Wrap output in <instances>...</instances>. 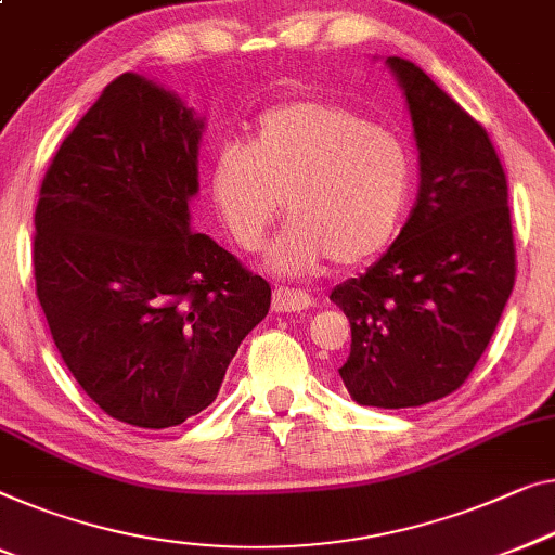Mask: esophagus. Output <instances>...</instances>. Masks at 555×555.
Here are the masks:
<instances>
[{
	"instance_id": "esophagus-1",
	"label": "esophagus",
	"mask_w": 555,
	"mask_h": 555,
	"mask_svg": "<svg viewBox=\"0 0 555 555\" xmlns=\"http://www.w3.org/2000/svg\"><path fill=\"white\" fill-rule=\"evenodd\" d=\"M312 308V297L302 291H293V287H275L272 293V310L278 312H300Z\"/></svg>"
}]
</instances>
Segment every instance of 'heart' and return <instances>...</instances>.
<instances>
[{
    "label": "heart",
    "mask_w": 555,
    "mask_h": 555,
    "mask_svg": "<svg viewBox=\"0 0 555 555\" xmlns=\"http://www.w3.org/2000/svg\"><path fill=\"white\" fill-rule=\"evenodd\" d=\"M415 182L408 142L335 102L264 112L250 144H224L210 170L212 203L230 237L258 250L283 210L264 268L302 278L320 264H360L390 245Z\"/></svg>",
    "instance_id": "obj_1"
}]
</instances>
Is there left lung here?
<instances>
[{
  "label": "left lung",
  "mask_w": 555,
  "mask_h": 555,
  "mask_svg": "<svg viewBox=\"0 0 555 555\" xmlns=\"http://www.w3.org/2000/svg\"><path fill=\"white\" fill-rule=\"evenodd\" d=\"M421 165L411 218L380 260L331 300L350 320L340 377L373 408H417L465 383L516 283L508 180L483 127L417 64L385 57Z\"/></svg>",
  "instance_id": "1"
}]
</instances>
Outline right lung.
<instances>
[{"mask_svg": "<svg viewBox=\"0 0 555 555\" xmlns=\"http://www.w3.org/2000/svg\"><path fill=\"white\" fill-rule=\"evenodd\" d=\"M205 119L134 72L104 87L44 175L35 280L64 365L104 413L170 428L218 398L270 285L192 230Z\"/></svg>", "mask_w": 555, "mask_h": 555, "instance_id": "right-lung-1", "label": "right lung"}]
</instances>
